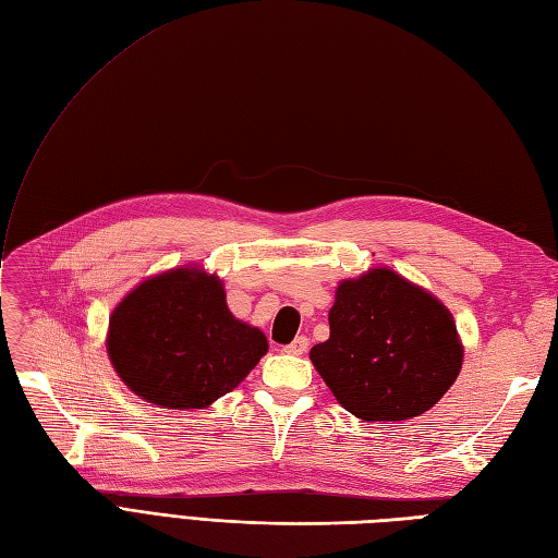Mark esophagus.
Listing matches in <instances>:
<instances>
[{"label": "esophagus", "instance_id": "obj_1", "mask_svg": "<svg viewBox=\"0 0 558 558\" xmlns=\"http://www.w3.org/2000/svg\"><path fill=\"white\" fill-rule=\"evenodd\" d=\"M307 345H310L307 338H305V336H298L293 343H289L287 348H283V352H289V355H305Z\"/></svg>", "mask_w": 558, "mask_h": 558}]
</instances>
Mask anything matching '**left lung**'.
Returning <instances> with one entry per match:
<instances>
[{"mask_svg": "<svg viewBox=\"0 0 558 558\" xmlns=\"http://www.w3.org/2000/svg\"><path fill=\"white\" fill-rule=\"evenodd\" d=\"M329 326L310 360L343 410L364 421L428 412L464 360L450 310L388 267L341 281Z\"/></svg>", "mask_w": 558, "mask_h": 558, "instance_id": "1", "label": "left lung"}]
</instances>
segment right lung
Listing matches in <instances>:
<instances>
[{"mask_svg":"<svg viewBox=\"0 0 558 558\" xmlns=\"http://www.w3.org/2000/svg\"><path fill=\"white\" fill-rule=\"evenodd\" d=\"M106 350L125 386L162 410H203L267 352L260 329L227 307L222 281L177 267L142 281L108 319Z\"/></svg>","mask_w":558,"mask_h":558,"instance_id":"1","label":"right lung"}]
</instances>
